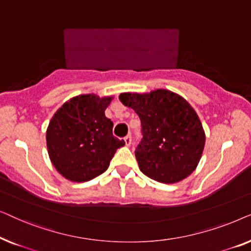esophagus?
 <instances>
[{
    "mask_svg": "<svg viewBox=\"0 0 251 251\" xmlns=\"http://www.w3.org/2000/svg\"><path fill=\"white\" fill-rule=\"evenodd\" d=\"M125 143H126V146H130V145H131V135H130V133H129V135L128 136H126L125 137Z\"/></svg>",
    "mask_w": 251,
    "mask_h": 251,
    "instance_id": "34e87169",
    "label": "esophagus"
}]
</instances>
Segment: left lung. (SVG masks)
Segmentation results:
<instances>
[{"instance_id":"1","label":"left lung","mask_w":251,"mask_h":251,"mask_svg":"<svg viewBox=\"0 0 251 251\" xmlns=\"http://www.w3.org/2000/svg\"><path fill=\"white\" fill-rule=\"evenodd\" d=\"M119 98L142 122L143 139L135 151L140 171L164 184H175L193 173L205 143L204 130L193 107L166 89L149 94L125 92Z\"/></svg>"}]
</instances>
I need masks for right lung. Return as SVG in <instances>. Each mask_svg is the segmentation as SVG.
Returning a JSON list of instances; mask_svg holds the SVG:
<instances>
[{
  "mask_svg": "<svg viewBox=\"0 0 251 251\" xmlns=\"http://www.w3.org/2000/svg\"><path fill=\"white\" fill-rule=\"evenodd\" d=\"M113 97L80 95L65 102L47 129L49 157L68 180L88 181L107 170L125 140L113 136V122L105 109Z\"/></svg>",
  "mask_w": 251,
  "mask_h": 251,
  "instance_id": "1",
  "label": "right lung"
}]
</instances>
